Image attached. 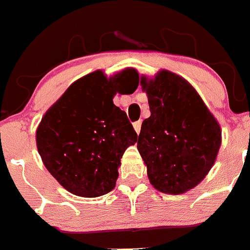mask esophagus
<instances>
[{"instance_id":"1","label":"esophagus","mask_w":250,"mask_h":250,"mask_svg":"<svg viewBox=\"0 0 250 250\" xmlns=\"http://www.w3.org/2000/svg\"><path fill=\"white\" fill-rule=\"evenodd\" d=\"M133 127H134L135 132H137L138 134H139V133H140V128H142V121H137V122L133 123Z\"/></svg>"}]
</instances>
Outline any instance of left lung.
<instances>
[{
  "label": "left lung",
  "mask_w": 250,
  "mask_h": 250,
  "mask_svg": "<svg viewBox=\"0 0 250 250\" xmlns=\"http://www.w3.org/2000/svg\"><path fill=\"white\" fill-rule=\"evenodd\" d=\"M149 101L137 147L150 183L166 194L193 189L211 169L221 146V128L194 88L172 72L140 78Z\"/></svg>",
  "instance_id": "8db88e82"
}]
</instances>
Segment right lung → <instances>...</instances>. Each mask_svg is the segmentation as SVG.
<instances>
[{"instance_id": "add662e5", "label": "right lung", "mask_w": 250, "mask_h": 250, "mask_svg": "<svg viewBox=\"0 0 250 250\" xmlns=\"http://www.w3.org/2000/svg\"><path fill=\"white\" fill-rule=\"evenodd\" d=\"M137 86L133 68L110 78L95 71L74 82L43 115L36 129L38 151L72 194L96 198L115 188L121 159L138 135L112 99Z\"/></svg>"}]
</instances>
